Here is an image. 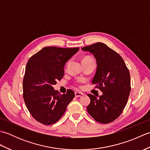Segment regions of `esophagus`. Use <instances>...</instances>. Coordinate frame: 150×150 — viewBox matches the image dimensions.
I'll return each instance as SVG.
<instances>
[{"instance_id":"1","label":"esophagus","mask_w":150,"mask_h":150,"mask_svg":"<svg viewBox=\"0 0 150 150\" xmlns=\"http://www.w3.org/2000/svg\"><path fill=\"white\" fill-rule=\"evenodd\" d=\"M82 95H83V93H81V92L77 91V92H75V96L76 97H81V96H82Z\"/></svg>"}]
</instances>
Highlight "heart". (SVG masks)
I'll use <instances>...</instances> for the list:
<instances>
[{
    "instance_id": "heart-1",
    "label": "heart",
    "mask_w": 150,
    "mask_h": 150,
    "mask_svg": "<svg viewBox=\"0 0 150 150\" xmlns=\"http://www.w3.org/2000/svg\"><path fill=\"white\" fill-rule=\"evenodd\" d=\"M93 60V59H92L91 57H90V56H86V57H83V58H82V62H86V61H88V60Z\"/></svg>"
}]
</instances>
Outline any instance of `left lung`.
<instances>
[{
    "label": "left lung",
    "instance_id": "1",
    "mask_svg": "<svg viewBox=\"0 0 150 150\" xmlns=\"http://www.w3.org/2000/svg\"><path fill=\"white\" fill-rule=\"evenodd\" d=\"M82 50L93 53L97 60L92 84L103 92L99 97L88 94L91 99L88 112L97 122H113L120 115L128 102L131 91L129 69L119 54L104 43L97 42Z\"/></svg>",
    "mask_w": 150,
    "mask_h": 150
}]
</instances>
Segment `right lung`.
<instances>
[{"label": "right lung", "mask_w": 150, "mask_h": 150, "mask_svg": "<svg viewBox=\"0 0 150 150\" xmlns=\"http://www.w3.org/2000/svg\"><path fill=\"white\" fill-rule=\"evenodd\" d=\"M79 47H45L30 57L23 79L24 103L35 119L44 125L57 122L75 97L74 91L59 94L53 86L61 80L66 62Z\"/></svg>", "instance_id": "add662e5"}]
</instances>
